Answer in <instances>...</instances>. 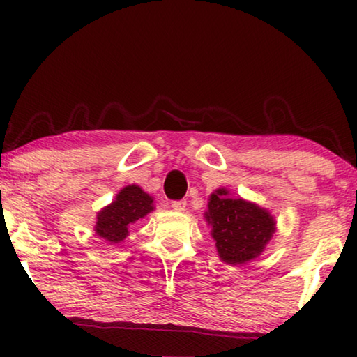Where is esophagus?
<instances>
[{
	"label": "esophagus",
	"mask_w": 357,
	"mask_h": 357,
	"mask_svg": "<svg viewBox=\"0 0 357 357\" xmlns=\"http://www.w3.org/2000/svg\"><path fill=\"white\" fill-rule=\"evenodd\" d=\"M185 206H187L185 200H178V202L172 203L173 211H178V213H183V211H185Z\"/></svg>",
	"instance_id": "obj_1"
}]
</instances>
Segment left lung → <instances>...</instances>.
<instances>
[{
    "label": "left lung",
    "mask_w": 357,
    "mask_h": 357,
    "mask_svg": "<svg viewBox=\"0 0 357 357\" xmlns=\"http://www.w3.org/2000/svg\"><path fill=\"white\" fill-rule=\"evenodd\" d=\"M217 255L229 266H243L258 258L275 233V217L257 203L219 187L209 195L204 213Z\"/></svg>",
    "instance_id": "left-lung-1"
}]
</instances>
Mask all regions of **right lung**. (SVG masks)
Masks as SVG:
<instances>
[{"instance_id": "add662e5", "label": "right lung", "mask_w": 357, "mask_h": 357, "mask_svg": "<svg viewBox=\"0 0 357 357\" xmlns=\"http://www.w3.org/2000/svg\"><path fill=\"white\" fill-rule=\"evenodd\" d=\"M154 209V198L140 185H126L116 193L114 200L96 215L94 231L110 244L123 243L129 236L132 223L144 219Z\"/></svg>"}]
</instances>
